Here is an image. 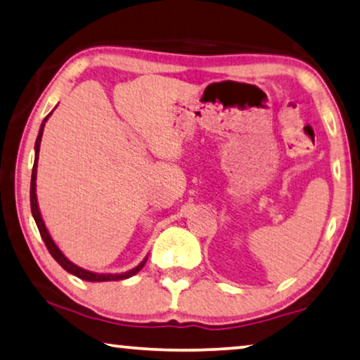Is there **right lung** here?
Instances as JSON below:
<instances>
[{"instance_id":"add662e5","label":"right lung","mask_w":360,"mask_h":360,"mask_svg":"<svg viewBox=\"0 0 360 360\" xmlns=\"http://www.w3.org/2000/svg\"><path fill=\"white\" fill-rule=\"evenodd\" d=\"M49 115H46L45 120H43V124L40 127V131H38V136H37V143H35V162H33V169H32V181H30V207H32V215L33 219H35L37 226H38V231H40V235L43 238V241H45V245L48 248V251L51 256L56 259V262L63 267L64 270H68L69 274L79 276L82 280H86V281H117V280H124V278H129V276L135 275L136 272H140L143 269V265H145L146 259L143 261L138 267L129 270V272L125 274H93V272H88L85 269H80L77 267L75 264H72L68 257L64 256L63 252L59 251V248L54 245V241L51 240V236H49L48 230L45 224H43V219L40 215V211H38V204H37V193H35V180H37V161H38V151H40V141H41V135H43V129H45V122L48 120Z\"/></svg>"}]
</instances>
